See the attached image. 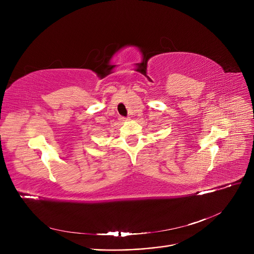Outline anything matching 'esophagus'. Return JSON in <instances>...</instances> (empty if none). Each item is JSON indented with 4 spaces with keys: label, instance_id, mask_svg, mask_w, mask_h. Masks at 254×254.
Returning <instances> with one entry per match:
<instances>
[{
    "label": "esophagus",
    "instance_id": "1",
    "mask_svg": "<svg viewBox=\"0 0 254 254\" xmlns=\"http://www.w3.org/2000/svg\"><path fill=\"white\" fill-rule=\"evenodd\" d=\"M127 119H128V118H127V117H123V116H120V117H119V120H120V122H127Z\"/></svg>",
    "mask_w": 254,
    "mask_h": 254
}]
</instances>
